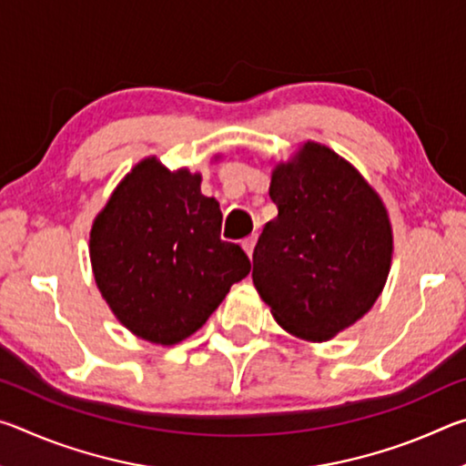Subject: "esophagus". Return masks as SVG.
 <instances>
[{
    "label": "esophagus",
    "instance_id": "34e87169",
    "mask_svg": "<svg viewBox=\"0 0 466 466\" xmlns=\"http://www.w3.org/2000/svg\"><path fill=\"white\" fill-rule=\"evenodd\" d=\"M255 244H257V234H250L248 238H244V240H242V248L247 250V255H248V257L252 255V250H255Z\"/></svg>",
    "mask_w": 466,
    "mask_h": 466
}]
</instances>
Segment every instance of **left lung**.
<instances>
[{
  "mask_svg": "<svg viewBox=\"0 0 466 466\" xmlns=\"http://www.w3.org/2000/svg\"><path fill=\"white\" fill-rule=\"evenodd\" d=\"M278 218L252 252V283L278 325L310 343L350 329L382 294L392 263L386 205L360 170L304 141L271 170Z\"/></svg>",
  "mask_w": 466,
  "mask_h": 466,
  "instance_id": "1",
  "label": "left lung"
}]
</instances>
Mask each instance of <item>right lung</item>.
I'll list each match as a JSON object with an SVG mask.
<instances>
[{"label":"right lung","mask_w":466,"mask_h":466,"mask_svg":"<svg viewBox=\"0 0 466 466\" xmlns=\"http://www.w3.org/2000/svg\"><path fill=\"white\" fill-rule=\"evenodd\" d=\"M219 230L222 211L201 193V172L170 170L156 156L137 162L90 230L94 281L116 320L162 347L199 330L250 271L247 252Z\"/></svg>","instance_id":"1"}]
</instances>
